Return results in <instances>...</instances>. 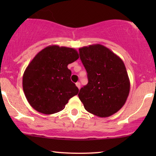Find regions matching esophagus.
Here are the masks:
<instances>
[{
    "label": "esophagus",
    "mask_w": 156,
    "mask_h": 156,
    "mask_svg": "<svg viewBox=\"0 0 156 156\" xmlns=\"http://www.w3.org/2000/svg\"><path fill=\"white\" fill-rule=\"evenodd\" d=\"M80 85H81V84H80V82H76V86L78 87V89H80Z\"/></svg>",
    "instance_id": "1"
}]
</instances>
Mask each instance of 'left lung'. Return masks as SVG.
<instances>
[{
  "instance_id": "1",
  "label": "left lung",
  "mask_w": 156,
  "mask_h": 156,
  "mask_svg": "<svg viewBox=\"0 0 156 156\" xmlns=\"http://www.w3.org/2000/svg\"><path fill=\"white\" fill-rule=\"evenodd\" d=\"M79 51L88 78L79 98L91 114L112 116L122 108L129 94L130 81L124 63L102 44L82 47Z\"/></svg>"
}]
</instances>
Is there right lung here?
Wrapping results in <instances>:
<instances>
[{"instance_id": "add662e5", "label": "right lung", "mask_w": 156, "mask_h": 156, "mask_svg": "<svg viewBox=\"0 0 156 156\" xmlns=\"http://www.w3.org/2000/svg\"><path fill=\"white\" fill-rule=\"evenodd\" d=\"M79 58L75 49L50 45L35 55L25 69L23 88L30 106L37 112L52 114L63 110L79 89L70 80L67 65Z\"/></svg>"}]
</instances>
